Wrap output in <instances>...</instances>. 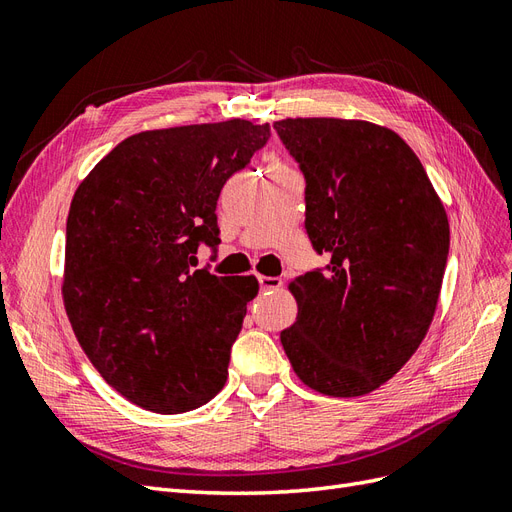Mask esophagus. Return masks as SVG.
<instances>
[{"label": "esophagus", "mask_w": 512, "mask_h": 512, "mask_svg": "<svg viewBox=\"0 0 512 512\" xmlns=\"http://www.w3.org/2000/svg\"><path fill=\"white\" fill-rule=\"evenodd\" d=\"M259 281V287L261 292H268V290H279V287L283 285V281L279 277H257Z\"/></svg>", "instance_id": "34e87169"}]
</instances>
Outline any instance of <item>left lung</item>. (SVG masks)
Returning a JSON list of instances; mask_svg holds the SVG:
<instances>
[{
	"instance_id": "obj_1",
	"label": "left lung",
	"mask_w": 512,
	"mask_h": 512,
	"mask_svg": "<svg viewBox=\"0 0 512 512\" xmlns=\"http://www.w3.org/2000/svg\"><path fill=\"white\" fill-rule=\"evenodd\" d=\"M303 170L305 229L331 255L290 283L298 316L281 331L296 376L324 396H365L424 342L437 311L450 225L422 162L368 121L274 123Z\"/></svg>"
}]
</instances>
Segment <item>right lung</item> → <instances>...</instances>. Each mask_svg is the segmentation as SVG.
I'll return each mask as SVG.
<instances>
[{
    "instance_id": "add662e5",
    "label": "right lung",
    "mask_w": 512,
    "mask_h": 512,
    "mask_svg": "<svg viewBox=\"0 0 512 512\" xmlns=\"http://www.w3.org/2000/svg\"><path fill=\"white\" fill-rule=\"evenodd\" d=\"M270 138L244 119L140 131L75 190L62 298L106 383L142 409H199L225 387L255 277L194 270L216 248V201Z\"/></svg>"
}]
</instances>
